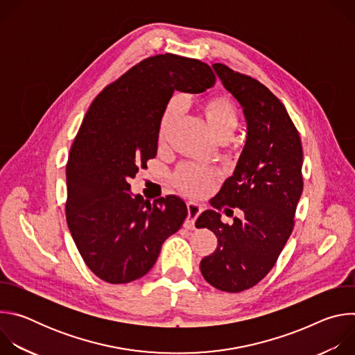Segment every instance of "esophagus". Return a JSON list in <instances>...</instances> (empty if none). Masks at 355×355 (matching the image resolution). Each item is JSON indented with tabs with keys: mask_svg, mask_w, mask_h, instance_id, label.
Listing matches in <instances>:
<instances>
[{
	"mask_svg": "<svg viewBox=\"0 0 355 355\" xmlns=\"http://www.w3.org/2000/svg\"><path fill=\"white\" fill-rule=\"evenodd\" d=\"M187 209H188V216H187V220H185V227L191 229V227H193L196 218L200 215L202 207L195 204V202H188Z\"/></svg>",
	"mask_w": 355,
	"mask_h": 355,
	"instance_id": "1",
	"label": "esophagus"
}]
</instances>
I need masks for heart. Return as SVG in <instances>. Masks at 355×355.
Instances as JSON below:
<instances>
[{
	"label": "heart",
	"instance_id": "obj_1",
	"mask_svg": "<svg viewBox=\"0 0 355 355\" xmlns=\"http://www.w3.org/2000/svg\"><path fill=\"white\" fill-rule=\"evenodd\" d=\"M175 108H177L175 101H171L164 110V114L160 122V129H159L160 140H163L166 128L171 116L174 115ZM199 111L202 116H204L208 129L216 139H226L236 128V123H237L236 107L232 103V99L226 95H215L204 99L199 104ZM216 177H218V171L214 168L185 164L178 168V171L174 175V180L177 185L187 193L202 195V193H207L212 188Z\"/></svg>",
	"mask_w": 355,
	"mask_h": 355
}]
</instances>
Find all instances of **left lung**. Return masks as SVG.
<instances>
[{
	"instance_id": "1",
	"label": "left lung",
	"mask_w": 355,
	"mask_h": 355,
	"mask_svg": "<svg viewBox=\"0 0 355 355\" xmlns=\"http://www.w3.org/2000/svg\"><path fill=\"white\" fill-rule=\"evenodd\" d=\"M212 67L243 111L245 143L211 205L239 208L243 218L226 225L214 209L199 215L195 226L218 237L216 250L199 267L216 289L241 292L270 272L292 233L303 189V151L285 107L266 85L225 64Z\"/></svg>"
}]
</instances>
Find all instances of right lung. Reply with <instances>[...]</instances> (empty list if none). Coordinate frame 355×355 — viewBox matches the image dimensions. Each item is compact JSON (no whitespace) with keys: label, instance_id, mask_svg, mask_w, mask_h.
<instances>
[{"label":"right lung","instance_id":"add662e5","mask_svg":"<svg viewBox=\"0 0 355 355\" xmlns=\"http://www.w3.org/2000/svg\"><path fill=\"white\" fill-rule=\"evenodd\" d=\"M214 84L208 64L157 55L108 85L89 107L67 163L66 219L98 278L110 284L141 278L182 226L188 209L180 196L150 202L130 191L129 180L156 157L162 116L174 91L199 94Z\"/></svg>","mask_w":355,"mask_h":355}]
</instances>
